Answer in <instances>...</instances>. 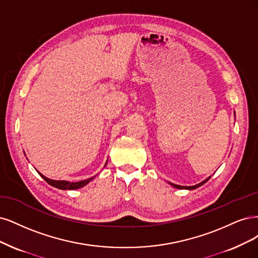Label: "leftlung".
Masks as SVG:
<instances>
[{
    "label": "left lung",
    "instance_id": "obj_1",
    "mask_svg": "<svg viewBox=\"0 0 258 258\" xmlns=\"http://www.w3.org/2000/svg\"><path fill=\"white\" fill-rule=\"evenodd\" d=\"M211 177H209V178H207L206 180H204L203 182H201V183H198V184H196V185H193V186H181V185H177V184H173V183H169V184H171L173 187H176V188H179V189H195V188H197V187H199V186H202L203 184H205L206 182L209 180Z\"/></svg>",
    "mask_w": 258,
    "mask_h": 258
}]
</instances>
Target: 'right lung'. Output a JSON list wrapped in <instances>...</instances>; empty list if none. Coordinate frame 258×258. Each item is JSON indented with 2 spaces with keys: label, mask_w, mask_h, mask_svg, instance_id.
Listing matches in <instances>:
<instances>
[{
  "label": "right lung",
  "mask_w": 258,
  "mask_h": 258,
  "mask_svg": "<svg viewBox=\"0 0 258 258\" xmlns=\"http://www.w3.org/2000/svg\"><path fill=\"white\" fill-rule=\"evenodd\" d=\"M38 172V171H37ZM40 174V177L43 178L48 184H50L56 188L60 189H76V188H80L82 186L87 185L90 181H92L94 177L89 178L87 180H82V181H78V182H69V181H64V180H51L46 178L44 174H41L40 172H38Z\"/></svg>",
  "instance_id": "1"
}]
</instances>
